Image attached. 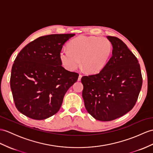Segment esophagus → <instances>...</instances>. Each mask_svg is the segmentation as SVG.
<instances>
[{"label": "esophagus", "mask_w": 153, "mask_h": 153, "mask_svg": "<svg viewBox=\"0 0 153 153\" xmlns=\"http://www.w3.org/2000/svg\"><path fill=\"white\" fill-rule=\"evenodd\" d=\"M82 75H81V74H79V78H78V80H79V81H80V80H81V78H82Z\"/></svg>", "instance_id": "34e87169"}]
</instances>
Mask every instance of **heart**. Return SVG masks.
Returning <instances> with one entry per match:
<instances>
[{"label": "heart", "instance_id": "obj_1", "mask_svg": "<svg viewBox=\"0 0 153 153\" xmlns=\"http://www.w3.org/2000/svg\"><path fill=\"white\" fill-rule=\"evenodd\" d=\"M68 50H63L59 59L64 68L69 71L76 70L82 62L88 72L100 71L105 65L112 51L110 41L102 37L82 36L73 39L68 44Z\"/></svg>", "mask_w": 153, "mask_h": 153}]
</instances>
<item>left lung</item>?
Wrapping results in <instances>:
<instances>
[{"label":"left lung","mask_w":153,"mask_h":153,"mask_svg":"<svg viewBox=\"0 0 153 153\" xmlns=\"http://www.w3.org/2000/svg\"><path fill=\"white\" fill-rule=\"evenodd\" d=\"M107 38L113 47L109 61L99 73L81 79L85 109L101 121L114 120L131 110L142 85L140 66L134 54L120 39Z\"/></svg>","instance_id":"obj_1"}]
</instances>
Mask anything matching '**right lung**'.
I'll return each mask as SVG.
<instances>
[{
    "label": "right lung",
    "mask_w": 153,
    "mask_h": 153,
    "mask_svg": "<svg viewBox=\"0 0 153 153\" xmlns=\"http://www.w3.org/2000/svg\"><path fill=\"white\" fill-rule=\"evenodd\" d=\"M75 34H51L27 45L15 59L10 87L17 109L33 120H42L59 111L64 97L79 74L62 66L59 54Z\"/></svg>",
    "instance_id": "right-lung-1"
}]
</instances>
